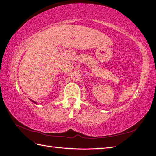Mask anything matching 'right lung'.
Listing matches in <instances>:
<instances>
[{
  "label": "right lung",
  "mask_w": 156,
  "mask_h": 156,
  "mask_svg": "<svg viewBox=\"0 0 156 156\" xmlns=\"http://www.w3.org/2000/svg\"><path fill=\"white\" fill-rule=\"evenodd\" d=\"M31 100V101H32V102H33V103H36V102H35V101H33V100Z\"/></svg>",
  "instance_id": "1"
}]
</instances>
